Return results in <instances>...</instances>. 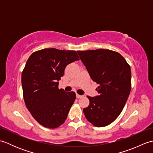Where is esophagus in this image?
I'll list each match as a JSON object with an SVG mask.
<instances>
[{
    "label": "esophagus",
    "instance_id": "34e87169",
    "mask_svg": "<svg viewBox=\"0 0 153 153\" xmlns=\"http://www.w3.org/2000/svg\"><path fill=\"white\" fill-rule=\"evenodd\" d=\"M83 96L82 95H78V94H76V97L77 99H79L81 98V97H82Z\"/></svg>",
    "mask_w": 153,
    "mask_h": 153
}]
</instances>
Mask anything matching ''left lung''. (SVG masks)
I'll list each match as a JSON object with an SVG mask.
<instances>
[{
	"label": "left lung",
	"instance_id": "1",
	"mask_svg": "<svg viewBox=\"0 0 153 153\" xmlns=\"http://www.w3.org/2000/svg\"><path fill=\"white\" fill-rule=\"evenodd\" d=\"M93 82L99 84V95L88 96L89 105L83 108L88 121L105 127L118 118L130 93L131 68L120 53L108 49L77 51Z\"/></svg>",
	"mask_w": 153,
	"mask_h": 153
}]
</instances>
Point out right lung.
<instances>
[{
  "label": "right lung",
  "instance_id": "1",
  "mask_svg": "<svg viewBox=\"0 0 153 153\" xmlns=\"http://www.w3.org/2000/svg\"><path fill=\"white\" fill-rule=\"evenodd\" d=\"M75 51L45 48L28 58L22 74L23 96L27 108L45 128H56L67 118L76 93L58 89L68 64L79 60Z\"/></svg>",
  "mask_w": 153,
  "mask_h": 153
}]
</instances>
